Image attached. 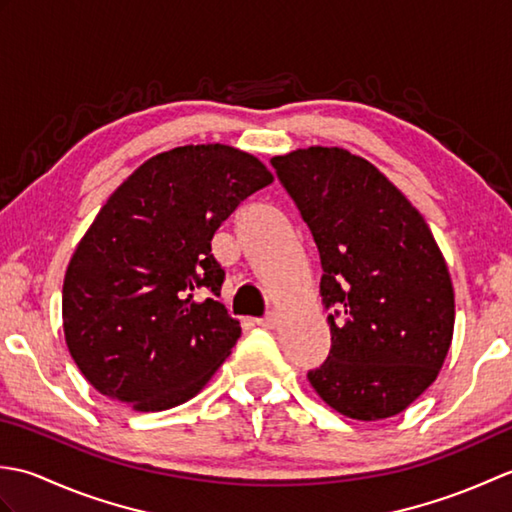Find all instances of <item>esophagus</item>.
I'll use <instances>...</instances> for the list:
<instances>
[{"instance_id": "esophagus-1", "label": "esophagus", "mask_w": 512, "mask_h": 512, "mask_svg": "<svg viewBox=\"0 0 512 512\" xmlns=\"http://www.w3.org/2000/svg\"><path fill=\"white\" fill-rule=\"evenodd\" d=\"M277 314H273V312H270L268 314V317H264V319H257L255 323L259 325V328H266V330H273L275 328V325H277Z\"/></svg>"}]
</instances>
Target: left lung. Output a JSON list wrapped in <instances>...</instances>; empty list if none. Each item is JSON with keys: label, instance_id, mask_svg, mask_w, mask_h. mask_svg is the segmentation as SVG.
<instances>
[{"label": "left lung", "instance_id": "1", "mask_svg": "<svg viewBox=\"0 0 512 512\" xmlns=\"http://www.w3.org/2000/svg\"><path fill=\"white\" fill-rule=\"evenodd\" d=\"M321 257L330 356L308 380L354 420L405 411L438 378L455 297L431 228L372 162L341 147L275 156Z\"/></svg>", "mask_w": 512, "mask_h": 512}]
</instances>
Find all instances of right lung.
I'll return each instance as SVG.
<instances>
[{"label": "right lung", "mask_w": 512, "mask_h": 512, "mask_svg": "<svg viewBox=\"0 0 512 512\" xmlns=\"http://www.w3.org/2000/svg\"><path fill=\"white\" fill-rule=\"evenodd\" d=\"M270 182L246 151L184 145L143 162L110 195L63 279L65 343L94 389L165 411L209 383L242 334L217 301L224 270L211 239Z\"/></svg>", "instance_id": "add662e5"}]
</instances>
